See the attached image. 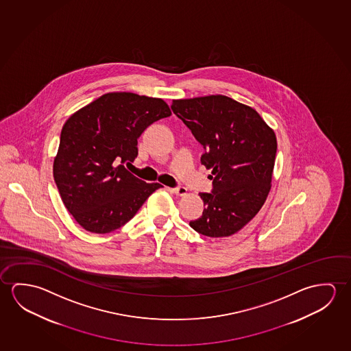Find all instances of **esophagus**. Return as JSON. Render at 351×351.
Listing matches in <instances>:
<instances>
[{
	"mask_svg": "<svg viewBox=\"0 0 351 351\" xmlns=\"http://www.w3.org/2000/svg\"><path fill=\"white\" fill-rule=\"evenodd\" d=\"M173 193L176 195H178V196H185L186 193H188V190H186V188H184V186H178V188L173 189Z\"/></svg>",
	"mask_w": 351,
	"mask_h": 351,
	"instance_id": "obj_1",
	"label": "esophagus"
}]
</instances>
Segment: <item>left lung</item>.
Segmentation results:
<instances>
[{
  "label": "left lung",
  "mask_w": 351,
  "mask_h": 351,
  "mask_svg": "<svg viewBox=\"0 0 351 351\" xmlns=\"http://www.w3.org/2000/svg\"><path fill=\"white\" fill-rule=\"evenodd\" d=\"M172 110L194 134L211 169L212 193H200L204 212L190 222L197 233L224 238L255 217L272 186L277 138L252 107L224 95L173 100Z\"/></svg>",
  "instance_id": "obj_1"
}]
</instances>
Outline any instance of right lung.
Listing matches in <instances>:
<instances>
[{"instance_id": "right-lung-1", "label": "right lung", "mask_w": 351, "mask_h": 351, "mask_svg": "<svg viewBox=\"0 0 351 351\" xmlns=\"http://www.w3.org/2000/svg\"><path fill=\"white\" fill-rule=\"evenodd\" d=\"M171 114L162 99L108 93L68 118L53 160V178L79 226L96 234L121 228L161 188L136 178L124 163L138 156L145 129Z\"/></svg>"}]
</instances>
